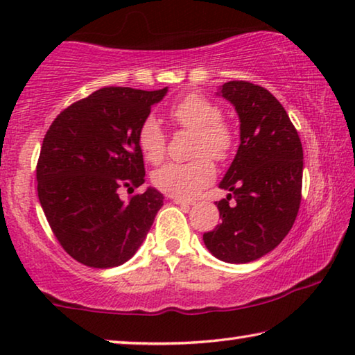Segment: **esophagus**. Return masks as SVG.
<instances>
[{"label": "esophagus", "instance_id": "esophagus-1", "mask_svg": "<svg viewBox=\"0 0 355 355\" xmlns=\"http://www.w3.org/2000/svg\"><path fill=\"white\" fill-rule=\"evenodd\" d=\"M168 198L173 200L176 205H182V206H190V205H192V203H190V201L184 200V198H178V196H170V195H168Z\"/></svg>", "mask_w": 355, "mask_h": 355}]
</instances>
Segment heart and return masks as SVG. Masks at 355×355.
<instances>
[{"instance_id": "1", "label": "heart", "mask_w": 355, "mask_h": 355, "mask_svg": "<svg viewBox=\"0 0 355 355\" xmlns=\"http://www.w3.org/2000/svg\"><path fill=\"white\" fill-rule=\"evenodd\" d=\"M220 109L208 98L190 94L170 109V119L184 130L195 135L193 157L189 163H166L154 173L155 187L170 196L192 198L214 181L216 168L212 160L227 159L233 147V133L220 119ZM138 144L144 159L160 163L166 154V136L155 117H146L138 130ZM205 155H208L205 157Z\"/></svg>"}]
</instances>
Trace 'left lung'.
Segmentation results:
<instances>
[{"label":"left lung","instance_id":"1","mask_svg":"<svg viewBox=\"0 0 355 355\" xmlns=\"http://www.w3.org/2000/svg\"><path fill=\"white\" fill-rule=\"evenodd\" d=\"M217 95L239 117V147L219 187L220 223L205 246L227 263H249L271 252L295 222L302 201L303 147L286 109L263 87L230 80ZM233 196L237 203H227Z\"/></svg>","mask_w":355,"mask_h":355}]
</instances>
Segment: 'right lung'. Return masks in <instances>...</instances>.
Returning a JSON list of instances; mask_svg holds the SVG:
<instances>
[{"label": "right lung", "instance_id": "obj_1", "mask_svg": "<svg viewBox=\"0 0 355 355\" xmlns=\"http://www.w3.org/2000/svg\"><path fill=\"white\" fill-rule=\"evenodd\" d=\"M168 87H105L60 112L42 141L37 196L62 248L90 268H114L135 255L163 195L147 187L123 201L119 190L144 184L138 130Z\"/></svg>", "mask_w": 355, "mask_h": 355}]
</instances>
